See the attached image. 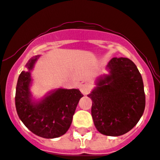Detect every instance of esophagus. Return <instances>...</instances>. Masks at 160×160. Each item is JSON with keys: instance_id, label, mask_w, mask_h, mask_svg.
<instances>
[{"instance_id": "34e87169", "label": "esophagus", "mask_w": 160, "mask_h": 160, "mask_svg": "<svg viewBox=\"0 0 160 160\" xmlns=\"http://www.w3.org/2000/svg\"><path fill=\"white\" fill-rule=\"evenodd\" d=\"M91 85L89 83H83V84H81L80 87V91L83 94H88V93L91 91Z\"/></svg>"}]
</instances>
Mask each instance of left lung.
Wrapping results in <instances>:
<instances>
[{
	"mask_svg": "<svg viewBox=\"0 0 160 160\" xmlns=\"http://www.w3.org/2000/svg\"><path fill=\"white\" fill-rule=\"evenodd\" d=\"M108 75L98 77L88 94L96 129L107 136H120L131 131L143 115L145 94L137 66L129 58H113Z\"/></svg>",
	"mask_w": 160,
	"mask_h": 160,
	"instance_id": "left-lung-1",
	"label": "left lung"
}]
</instances>
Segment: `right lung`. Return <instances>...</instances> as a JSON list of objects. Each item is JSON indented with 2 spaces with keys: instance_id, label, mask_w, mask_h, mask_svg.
Here are the masks:
<instances>
[{
  "instance_id": "1",
  "label": "right lung",
  "mask_w": 160,
  "mask_h": 160,
  "mask_svg": "<svg viewBox=\"0 0 160 160\" xmlns=\"http://www.w3.org/2000/svg\"><path fill=\"white\" fill-rule=\"evenodd\" d=\"M39 57L30 58L26 65L28 71H22L18 77L15 107L19 119L31 132L44 138H55L69 130L77 104L83 95L78 89L58 88L40 102H32L30 70Z\"/></svg>"
}]
</instances>
